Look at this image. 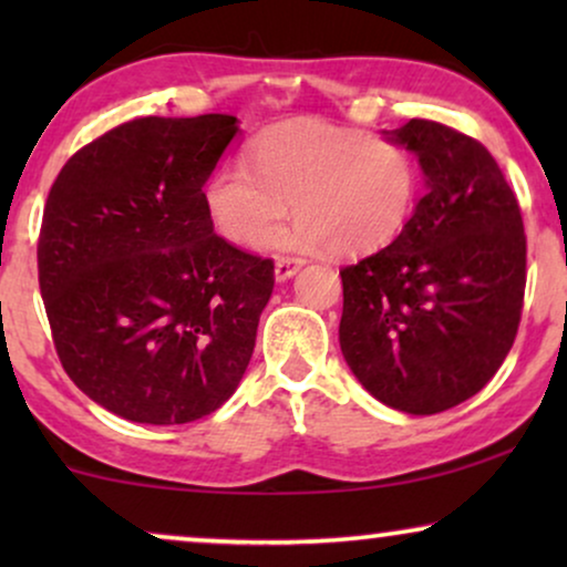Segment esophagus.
Instances as JSON below:
<instances>
[{
  "label": "esophagus",
  "instance_id": "1",
  "mask_svg": "<svg viewBox=\"0 0 567 567\" xmlns=\"http://www.w3.org/2000/svg\"><path fill=\"white\" fill-rule=\"evenodd\" d=\"M301 266H305V260H299V258H278L276 260V281L278 284L289 281V278L297 276V270Z\"/></svg>",
  "mask_w": 567,
  "mask_h": 567
}]
</instances>
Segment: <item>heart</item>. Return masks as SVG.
<instances>
[{"label": "heart", "mask_w": 567, "mask_h": 567, "mask_svg": "<svg viewBox=\"0 0 567 567\" xmlns=\"http://www.w3.org/2000/svg\"><path fill=\"white\" fill-rule=\"evenodd\" d=\"M250 167L227 162L204 188L208 221L235 247H258L293 200L299 219L270 237V247L371 252L405 229L417 196V169L405 146L320 118L260 131L250 142Z\"/></svg>", "instance_id": "1"}]
</instances>
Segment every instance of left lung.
Masks as SVG:
<instances>
[{
	"label": "left lung",
	"instance_id": "1",
	"mask_svg": "<svg viewBox=\"0 0 567 567\" xmlns=\"http://www.w3.org/2000/svg\"><path fill=\"white\" fill-rule=\"evenodd\" d=\"M382 134L415 154L425 196L392 245L340 270V351L386 408L433 415L483 390L514 346L522 208L475 138L423 118Z\"/></svg>",
	"mask_w": 567,
	"mask_h": 567
}]
</instances>
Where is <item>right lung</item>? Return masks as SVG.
Instances as JSON below:
<instances>
[{
    "mask_svg": "<svg viewBox=\"0 0 567 567\" xmlns=\"http://www.w3.org/2000/svg\"><path fill=\"white\" fill-rule=\"evenodd\" d=\"M235 115L136 118L82 146L43 208L38 281L69 379L134 423L198 421L252 359L274 260L216 235L204 185Z\"/></svg>",
    "mask_w": 567,
    "mask_h": 567,
    "instance_id": "obj_1",
    "label": "right lung"
}]
</instances>
